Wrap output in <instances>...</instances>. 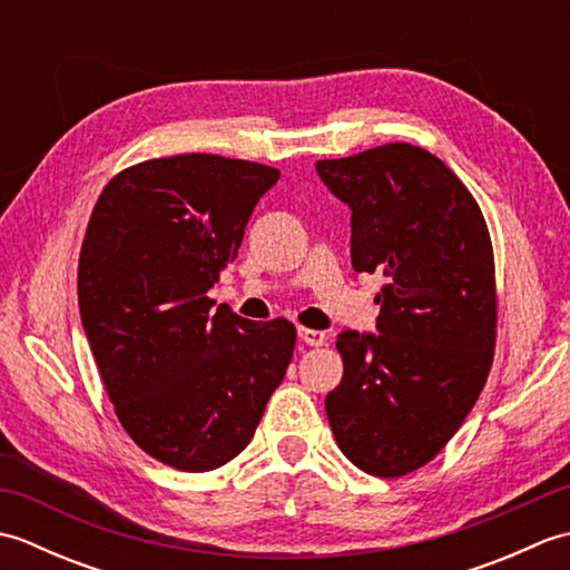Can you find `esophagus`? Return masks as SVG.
Listing matches in <instances>:
<instances>
[{
    "label": "esophagus",
    "mask_w": 570,
    "mask_h": 570,
    "mask_svg": "<svg viewBox=\"0 0 570 570\" xmlns=\"http://www.w3.org/2000/svg\"><path fill=\"white\" fill-rule=\"evenodd\" d=\"M298 337L311 347H318L325 343V333L323 331H313V328H298Z\"/></svg>",
    "instance_id": "34e87169"
}]
</instances>
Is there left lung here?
<instances>
[{
	"label": "left lung",
	"instance_id": "8db88e82",
	"mask_svg": "<svg viewBox=\"0 0 570 570\" xmlns=\"http://www.w3.org/2000/svg\"><path fill=\"white\" fill-rule=\"evenodd\" d=\"M316 171L353 210V269L386 278L380 333L337 335L345 370L325 414L350 463L402 478L443 451L488 382L498 337L488 223L439 156L404 141Z\"/></svg>",
	"mask_w": 570,
	"mask_h": 570
}]
</instances>
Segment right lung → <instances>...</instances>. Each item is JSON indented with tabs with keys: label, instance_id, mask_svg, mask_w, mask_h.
<instances>
[{
	"label": "right lung",
	"instance_id": "right-lung-1",
	"mask_svg": "<svg viewBox=\"0 0 570 570\" xmlns=\"http://www.w3.org/2000/svg\"><path fill=\"white\" fill-rule=\"evenodd\" d=\"M276 168L178 154L119 171L78 262L85 335L125 431L164 465L205 472L245 451L294 355L286 318L208 296Z\"/></svg>",
	"mask_w": 570,
	"mask_h": 570
}]
</instances>
